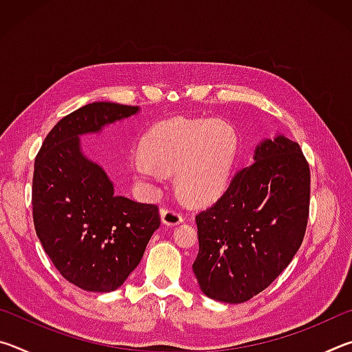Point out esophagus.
Here are the masks:
<instances>
[{
    "mask_svg": "<svg viewBox=\"0 0 352 352\" xmlns=\"http://www.w3.org/2000/svg\"><path fill=\"white\" fill-rule=\"evenodd\" d=\"M162 220L164 225L174 226V225H178L183 222V214L180 211H177L175 208H163Z\"/></svg>",
    "mask_w": 352,
    "mask_h": 352,
    "instance_id": "1",
    "label": "esophagus"
}]
</instances>
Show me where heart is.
Segmentation results:
<instances>
[{
  "instance_id": "1",
  "label": "heart",
  "mask_w": 352,
  "mask_h": 352,
  "mask_svg": "<svg viewBox=\"0 0 352 352\" xmlns=\"http://www.w3.org/2000/svg\"><path fill=\"white\" fill-rule=\"evenodd\" d=\"M142 162L135 164L140 178L174 174L184 199L206 204L217 197L230 180L237 155L234 130L222 121L175 118L148 130L141 141Z\"/></svg>"
}]
</instances>
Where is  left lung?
I'll return each mask as SVG.
<instances>
[{"label": "left lung", "instance_id": "obj_1", "mask_svg": "<svg viewBox=\"0 0 352 352\" xmlns=\"http://www.w3.org/2000/svg\"><path fill=\"white\" fill-rule=\"evenodd\" d=\"M309 204L311 169L300 144L281 135L261 142L254 162L195 216L192 270L201 292L237 305L269 287L305 239Z\"/></svg>", "mask_w": 352, "mask_h": 352}]
</instances>
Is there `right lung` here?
Instances as JSON below:
<instances>
[{
	"label": "right lung",
	"instance_id": "right-lung-1",
	"mask_svg": "<svg viewBox=\"0 0 352 352\" xmlns=\"http://www.w3.org/2000/svg\"><path fill=\"white\" fill-rule=\"evenodd\" d=\"M138 110L113 102L83 105L52 127L35 157V231L60 275L83 290L122 285L162 223L157 205L116 195L105 170L80 148V135L100 132Z\"/></svg>",
	"mask_w": 352,
	"mask_h": 352
}]
</instances>
